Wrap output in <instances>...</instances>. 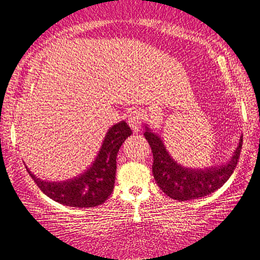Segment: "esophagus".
<instances>
[{
	"mask_svg": "<svg viewBox=\"0 0 260 260\" xmlns=\"http://www.w3.org/2000/svg\"><path fill=\"white\" fill-rule=\"evenodd\" d=\"M142 119H144V116H142V113L140 111H138V109L131 111L128 119H127V122H128V125L131 126V128L133 129L134 133H138V132L141 129Z\"/></svg>",
	"mask_w": 260,
	"mask_h": 260,
	"instance_id": "esophagus-1",
	"label": "esophagus"
}]
</instances>
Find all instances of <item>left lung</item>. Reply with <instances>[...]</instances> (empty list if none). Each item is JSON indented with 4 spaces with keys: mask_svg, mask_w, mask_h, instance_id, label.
Returning a JSON list of instances; mask_svg holds the SVG:
<instances>
[{
    "mask_svg": "<svg viewBox=\"0 0 260 260\" xmlns=\"http://www.w3.org/2000/svg\"><path fill=\"white\" fill-rule=\"evenodd\" d=\"M144 135L152 148V171L156 184L170 198L180 202L203 198L221 187L236 170L243 146L241 135L238 147L226 165L194 171L178 165L168 154L160 137L153 133L148 127H146Z\"/></svg>",
    "mask_w": 260,
    "mask_h": 260,
    "instance_id": "1",
    "label": "left lung"
}]
</instances>
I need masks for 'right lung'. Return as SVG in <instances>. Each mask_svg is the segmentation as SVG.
<instances>
[{"mask_svg":"<svg viewBox=\"0 0 260 260\" xmlns=\"http://www.w3.org/2000/svg\"><path fill=\"white\" fill-rule=\"evenodd\" d=\"M132 134L125 121L112 126L96 158L87 171L78 177L61 182L40 180L27 171L39 188L50 199L71 207H94L105 203L114 188L116 155L119 148Z\"/></svg>","mask_w":260,"mask_h":260,"instance_id":"add662e5","label":"right lung"}]
</instances>
